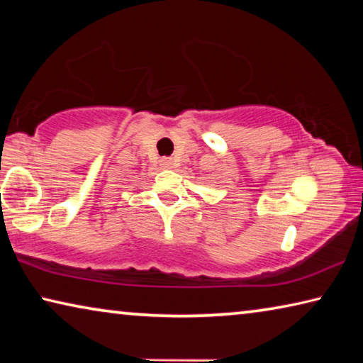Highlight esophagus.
I'll return each mask as SVG.
<instances>
[{"mask_svg": "<svg viewBox=\"0 0 363 363\" xmlns=\"http://www.w3.org/2000/svg\"><path fill=\"white\" fill-rule=\"evenodd\" d=\"M163 167H164V168H169V167H171L169 160H167V158H164V160H163Z\"/></svg>", "mask_w": 363, "mask_h": 363, "instance_id": "34e87169", "label": "esophagus"}]
</instances>
